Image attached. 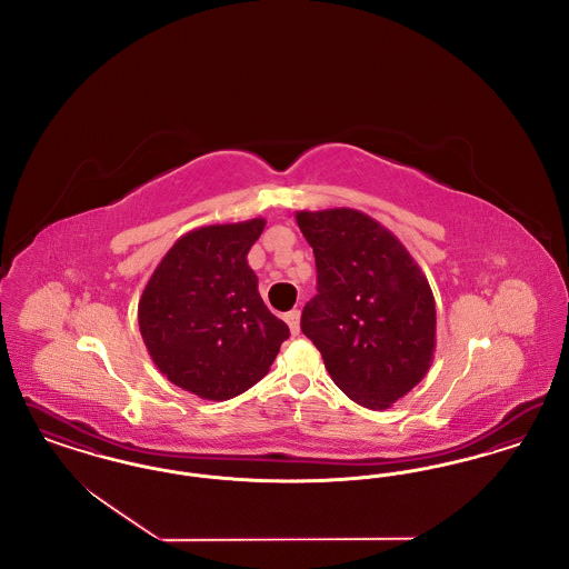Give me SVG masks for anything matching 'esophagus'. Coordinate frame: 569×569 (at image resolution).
<instances>
[{"label": "esophagus", "mask_w": 569, "mask_h": 569, "mask_svg": "<svg viewBox=\"0 0 569 569\" xmlns=\"http://www.w3.org/2000/svg\"><path fill=\"white\" fill-rule=\"evenodd\" d=\"M286 322L290 326V332L297 337L298 332H300V311H298V309L288 311V313H286Z\"/></svg>", "instance_id": "34e87169"}]
</instances>
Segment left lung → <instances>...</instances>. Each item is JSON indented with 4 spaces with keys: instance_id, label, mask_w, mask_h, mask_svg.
Returning <instances> with one entry per match:
<instances>
[{
    "instance_id": "left-lung-1",
    "label": "left lung",
    "mask_w": 569,
    "mask_h": 569,
    "mask_svg": "<svg viewBox=\"0 0 569 569\" xmlns=\"http://www.w3.org/2000/svg\"><path fill=\"white\" fill-rule=\"evenodd\" d=\"M318 295L300 318L332 381L358 406L388 409L433 365L435 298L401 243L356 209L298 211Z\"/></svg>"
}]
</instances>
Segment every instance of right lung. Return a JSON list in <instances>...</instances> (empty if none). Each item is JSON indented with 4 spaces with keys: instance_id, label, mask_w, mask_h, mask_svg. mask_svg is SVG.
I'll return each instance as SVG.
<instances>
[{
    "instance_id": "right-lung-1",
    "label": "right lung",
    "mask_w": 569,
    "mask_h": 569,
    "mask_svg": "<svg viewBox=\"0 0 569 569\" xmlns=\"http://www.w3.org/2000/svg\"><path fill=\"white\" fill-rule=\"evenodd\" d=\"M264 226L256 217L183 234L138 302L140 335L156 367L204 401H228L258 383L290 337L247 264Z\"/></svg>"
}]
</instances>
